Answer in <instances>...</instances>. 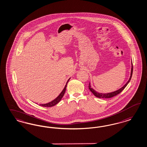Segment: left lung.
<instances>
[{"label": "left lung", "instance_id": "obj_1", "mask_svg": "<svg viewBox=\"0 0 147 147\" xmlns=\"http://www.w3.org/2000/svg\"><path fill=\"white\" fill-rule=\"evenodd\" d=\"M133 62H131V73H130V78H129V80H128V81H127V82L122 87H121V88L118 89V90H116L115 92H113L108 93H98L96 91H95L93 88H92L91 87L90 82H89V86H88L89 90H90L92 92V93L96 97H97V98H112V97H113V96H116V95L120 93L121 92L123 89H125V87L129 84L130 81L131 80V76H132V74H133Z\"/></svg>", "mask_w": 147, "mask_h": 147}]
</instances>
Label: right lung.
Returning a JSON list of instances; mask_svg holds the SVG:
<instances>
[{
    "mask_svg": "<svg viewBox=\"0 0 147 147\" xmlns=\"http://www.w3.org/2000/svg\"><path fill=\"white\" fill-rule=\"evenodd\" d=\"M70 79V78L67 81V83L65 85L64 88L62 90V92H61V93L59 95H58V97L55 98L54 100H53V101H52L51 102H50L47 103H45V104H40L39 106H42V107H53L54 106H55V105H57L58 103L60 101V100H61L62 97L63 96L65 93V91H66V87H67V83L69 81V80Z\"/></svg>",
    "mask_w": 147,
    "mask_h": 147,
    "instance_id": "1",
    "label": "right lung"
}]
</instances>
